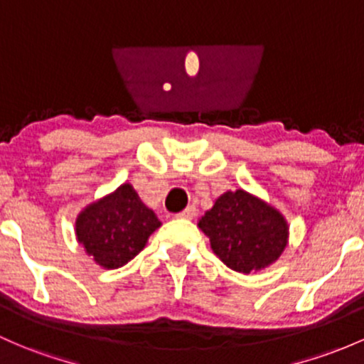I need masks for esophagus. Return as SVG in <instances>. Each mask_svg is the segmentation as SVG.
I'll return each instance as SVG.
<instances>
[{
    "mask_svg": "<svg viewBox=\"0 0 364 364\" xmlns=\"http://www.w3.org/2000/svg\"><path fill=\"white\" fill-rule=\"evenodd\" d=\"M196 212H198V210L194 208V206H187V208L183 210V212L177 213V217H178V218H189V220H191V218L196 217Z\"/></svg>",
    "mask_w": 364,
    "mask_h": 364,
    "instance_id": "esophagus-1",
    "label": "esophagus"
}]
</instances>
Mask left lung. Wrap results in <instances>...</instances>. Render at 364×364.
<instances>
[{
  "label": "left lung",
  "mask_w": 364,
  "mask_h": 364,
  "mask_svg": "<svg viewBox=\"0 0 364 364\" xmlns=\"http://www.w3.org/2000/svg\"><path fill=\"white\" fill-rule=\"evenodd\" d=\"M198 225L220 260L245 274L279 259L288 240L281 213L241 189L222 194Z\"/></svg>",
  "instance_id": "1"
}]
</instances>
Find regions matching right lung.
Wrapping results in <instances>:
<instances>
[{
    "instance_id": "add662e5",
    "label": "right lung",
    "mask_w": 364,
    "mask_h": 364,
    "mask_svg": "<svg viewBox=\"0 0 364 364\" xmlns=\"http://www.w3.org/2000/svg\"><path fill=\"white\" fill-rule=\"evenodd\" d=\"M161 225L130 183L93 203L76 220L77 241L105 269H118L139 255L147 237Z\"/></svg>"
}]
</instances>
